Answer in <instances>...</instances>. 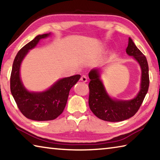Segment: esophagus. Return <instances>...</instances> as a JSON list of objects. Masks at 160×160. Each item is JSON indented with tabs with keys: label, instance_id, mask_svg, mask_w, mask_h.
<instances>
[{
	"label": "esophagus",
	"instance_id": "obj_1",
	"mask_svg": "<svg viewBox=\"0 0 160 160\" xmlns=\"http://www.w3.org/2000/svg\"><path fill=\"white\" fill-rule=\"evenodd\" d=\"M80 80L83 82H86L87 81H88V78H87L86 75H82V76H81V78H80Z\"/></svg>",
	"mask_w": 160,
	"mask_h": 160
}]
</instances>
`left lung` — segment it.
<instances>
[{
  "label": "left lung",
  "instance_id": "obj_1",
  "mask_svg": "<svg viewBox=\"0 0 160 160\" xmlns=\"http://www.w3.org/2000/svg\"><path fill=\"white\" fill-rule=\"evenodd\" d=\"M126 53L133 56L141 68L140 90L134 99L126 101L111 98L100 80L99 69L93 68L89 72V106L94 114L102 120L118 122L133 116L140 109L148 91L150 79L147 58L130 37Z\"/></svg>",
  "mask_w": 160,
  "mask_h": 160
}]
</instances>
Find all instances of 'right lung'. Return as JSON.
I'll return each instance as SVG.
<instances>
[{"label": "right lung", "instance_id": "obj_1", "mask_svg": "<svg viewBox=\"0 0 160 160\" xmlns=\"http://www.w3.org/2000/svg\"><path fill=\"white\" fill-rule=\"evenodd\" d=\"M49 35L50 33L38 35L18 51L10 75V91L18 107L25 117L34 121L53 120L61 115L66 107L70 89L80 78V75H75L60 79L42 92H31L26 90L20 76L22 61L40 39Z\"/></svg>", "mask_w": 160, "mask_h": 160}]
</instances>
